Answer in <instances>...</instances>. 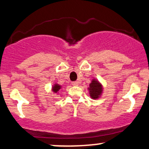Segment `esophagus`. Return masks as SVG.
Returning <instances> with one entry per match:
<instances>
[{"label": "esophagus", "instance_id": "34e87169", "mask_svg": "<svg viewBox=\"0 0 149 149\" xmlns=\"http://www.w3.org/2000/svg\"><path fill=\"white\" fill-rule=\"evenodd\" d=\"M72 85H73V86H78V81H74V82L72 83Z\"/></svg>", "mask_w": 149, "mask_h": 149}]
</instances>
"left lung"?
<instances>
[{"mask_svg": "<svg viewBox=\"0 0 149 149\" xmlns=\"http://www.w3.org/2000/svg\"><path fill=\"white\" fill-rule=\"evenodd\" d=\"M90 87L88 88L90 96L93 99H97L101 95L102 92V85L97 80L93 79L91 83H90Z\"/></svg>", "mask_w": 149, "mask_h": 149, "instance_id": "left-lung-1", "label": "left lung"}]
</instances>
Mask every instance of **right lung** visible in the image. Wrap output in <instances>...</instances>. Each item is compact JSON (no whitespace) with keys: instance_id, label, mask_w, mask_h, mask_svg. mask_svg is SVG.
Masks as SVG:
<instances>
[{"instance_id":"right-lung-1","label":"right lung","mask_w":149,"mask_h":149,"mask_svg":"<svg viewBox=\"0 0 149 149\" xmlns=\"http://www.w3.org/2000/svg\"><path fill=\"white\" fill-rule=\"evenodd\" d=\"M61 86H59L58 84H55L54 85V86L52 87V91H53L54 93H56L57 92H58V91H59L60 89H61Z\"/></svg>"}]
</instances>
